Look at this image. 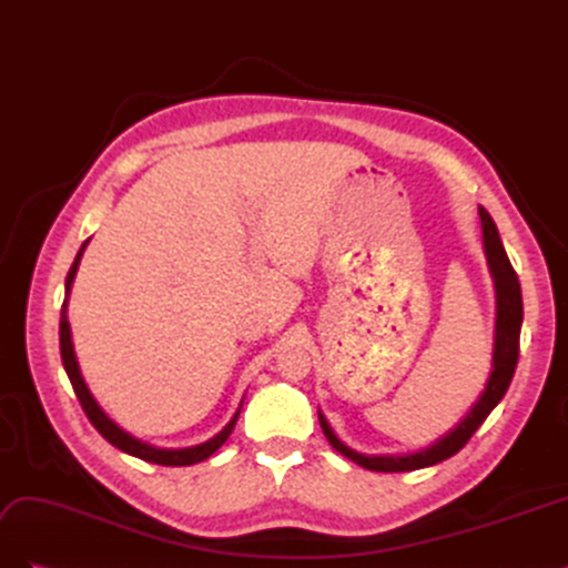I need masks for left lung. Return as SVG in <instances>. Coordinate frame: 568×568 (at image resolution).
Here are the masks:
<instances>
[{
  "label": "left lung",
  "instance_id": "left-lung-1",
  "mask_svg": "<svg viewBox=\"0 0 568 568\" xmlns=\"http://www.w3.org/2000/svg\"><path fill=\"white\" fill-rule=\"evenodd\" d=\"M480 222H484V248L488 257V267L495 280V294H497V320H495V351H493V372L486 384V390L480 393L476 405L469 409V415L464 417L450 434H445L440 440H436L432 448H426L415 455H359L343 445L334 432L326 424V419L320 415L322 432L326 440L332 443V448L338 450L343 457L353 459L359 467L369 471H415L424 467H434V464L457 455L467 440L476 434V428L486 422V417L495 409V405L505 398V393L511 384L514 369L519 363V336H521V322H524V301H521V284L517 272H514L509 257L505 253V246L500 242V234L493 217L486 209H478Z\"/></svg>",
  "mask_w": 568,
  "mask_h": 568
}]
</instances>
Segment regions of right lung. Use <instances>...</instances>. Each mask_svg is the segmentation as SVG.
I'll use <instances>...</instances> for the list:
<instances>
[{
    "label": "right lung",
    "mask_w": 568,
    "mask_h": 568,
    "mask_svg": "<svg viewBox=\"0 0 568 568\" xmlns=\"http://www.w3.org/2000/svg\"><path fill=\"white\" fill-rule=\"evenodd\" d=\"M90 242V239H88ZM88 242L82 244V248L78 251L75 261L71 265V270H68V277H65V301H63V307H61V322H59V341H61V359H63V367H65V374L68 379H71L73 384V390L78 395V400L84 409V415H88V419L92 422V426L97 428V432L104 436L111 445H115L118 450H123L132 457H140L144 462H153V464H163V467H189V464H196V462H203L209 459L222 443H225L232 434V428L236 424V417L239 412L232 417V422L222 428V432L205 440L201 445H194V448H182V450H161V448H153V445H146L142 440L132 438L130 434H125L123 428L115 426L106 415L104 409H101L97 405V400L92 398V393L88 390V386H84V379L80 374V367H78V359H75V351H73V341H71V326H68V317H65V307H68V294H71V284L75 280V272H78V265H80V257H82V251L84 246H88Z\"/></svg>",
    "instance_id": "add662e5"
}]
</instances>
